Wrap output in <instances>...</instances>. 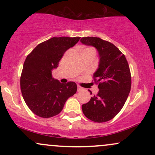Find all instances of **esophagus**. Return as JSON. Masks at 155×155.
<instances>
[{
    "label": "esophagus",
    "mask_w": 155,
    "mask_h": 155,
    "mask_svg": "<svg viewBox=\"0 0 155 155\" xmlns=\"http://www.w3.org/2000/svg\"><path fill=\"white\" fill-rule=\"evenodd\" d=\"M83 90V88L81 87L77 86V91L78 92H80V91H81V90Z\"/></svg>",
    "instance_id": "esophagus-1"
}]
</instances>
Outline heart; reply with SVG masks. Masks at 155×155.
<instances>
[{"instance_id": "1", "label": "heart", "mask_w": 155, "mask_h": 155, "mask_svg": "<svg viewBox=\"0 0 155 155\" xmlns=\"http://www.w3.org/2000/svg\"><path fill=\"white\" fill-rule=\"evenodd\" d=\"M88 49V50H92V51H94L93 49H91V48H87V49Z\"/></svg>"}]
</instances>
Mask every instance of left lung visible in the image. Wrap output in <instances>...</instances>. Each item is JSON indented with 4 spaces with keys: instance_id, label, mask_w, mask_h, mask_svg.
<instances>
[{
    "instance_id": "left-lung-1",
    "label": "left lung",
    "mask_w": 155,
    "mask_h": 155,
    "mask_svg": "<svg viewBox=\"0 0 155 155\" xmlns=\"http://www.w3.org/2000/svg\"><path fill=\"white\" fill-rule=\"evenodd\" d=\"M80 41L95 47L99 57L98 67L93 74L99 91L82 105V111L93 122H107L121 111L130 91L128 63L120 49L110 42L97 37H83Z\"/></svg>"
}]
</instances>
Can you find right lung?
<instances>
[{
  "label": "right lung",
  "mask_w": 155,
  "mask_h": 155,
  "mask_svg": "<svg viewBox=\"0 0 155 155\" xmlns=\"http://www.w3.org/2000/svg\"><path fill=\"white\" fill-rule=\"evenodd\" d=\"M80 37H53L39 44L28 54L20 78L22 95L27 106L37 116L49 118L60 113L68 98L76 92L74 81L62 84L51 76L53 69L68 49Z\"/></svg>",
  "instance_id": "obj_1"
}]
</instances>
